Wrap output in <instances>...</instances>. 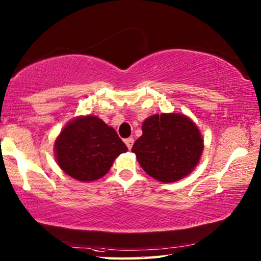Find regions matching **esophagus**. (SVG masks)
<instances>
[{"mask_svg":"<svg viewBox=\"0 0 261 261\" xmlns=\"http://www.w3.org/2000/svg\"><path fill=\"white\" fill-rule=\"evenodd\" d=\"M134 138H127V139H125L124 140V142H125V145H126V147H127V149H130L132 148V146H134Z\"/></svg>","mask_w":261,"mask_h":261,"instance_id":"34e87169","label":"esophagus"}]
</instances>
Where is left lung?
<instances>
[{
    "instance_id": "obj_1",
    "label": "left lung",
    "mask_w": 261,
    "mask_h": 261,
    "mask_svg": "<svg viewBox=\"0 0 261 261\" xmlns=\"http://www.w3.org/2000/svg\"><path fill=\"white\" fill-rule=\"evenodd\" d=\"M202 151L197 126L176 113L148 118L142 124V136L132 147L142 169L164 182L184 178L197 165Z\"/></svg>"
}]
</instances>
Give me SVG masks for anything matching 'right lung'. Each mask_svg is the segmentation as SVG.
<instances>
[{
    "label": "right lung",
    "mask_w": 261,
    "mask_h": 261,
    "mask_svg": "<svg viewBox=\"0 0 261 261\" xmlns=\"http://www.w3.org/2000/svg\"><path fill=\"white\" fill-rule=\"evenodd\" d=\"M59 167L81 181H93L108 173L114 159L127 150L113 127L97 116H83L60 132L55 145Z\"/></svg>",
    "instance_id": "obj_1"
}]
</instances>
